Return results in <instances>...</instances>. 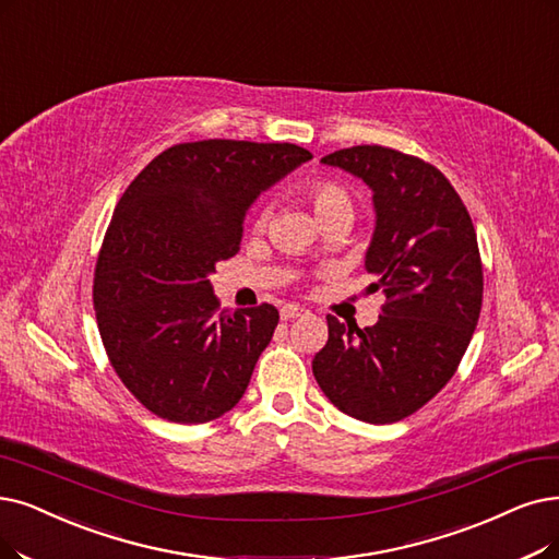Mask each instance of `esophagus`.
<instances>
[{"label":"esophagus","instance_id":"obj_1","mask_svg":"<svg viewBox=\"0 0 559 559\" xmlns=\"http://www.w3.org/2000/svg\"><path fill=\"white\" fill-rule=\"evenodd\" d=\"M309 311L305 307H298V305H284L280 309V317L282 321H292V319H300V317H307Z\"/></svg>","mask_w":559,"mask_h":559}]
</instances>
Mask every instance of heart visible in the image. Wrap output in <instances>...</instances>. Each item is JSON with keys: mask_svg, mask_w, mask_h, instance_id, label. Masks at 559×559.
<instances>
[{"mask_svg": "<svg viewBox=\"0 0 559 559\" xmlns=\"http://www.w3.org/2000/svg\"><path fill=\"white\" fill-rule=\"evenodd\" d=\"M309 199H311V206H314L319 217L325 213H332V211H340V209H350L348 192L334 181H317L309 188ZM263 222H265V215L259 217V225H263Z\"/></svg>", "mask_w": 559, "mask_h": 559, "instance_id": "obj_1", "label": "heart"}]
</instances>
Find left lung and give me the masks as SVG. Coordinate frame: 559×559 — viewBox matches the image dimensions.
<instances>
[{"label": "left lung", "instance_id": "obj_1", "mask_svg": "<svg viewBox=\"0 0 559 559\" xmlns=\"http://www.w3.org/2000/svg\"><path fill=\"white\" fill-rule=\"evenodd\" d=\"M321 163L373 190L376 231L365 265L385 305L365 330L328 317V342L311 371L342 413L392 424L450 383L473 340L484 298L475 225L444 174L417 155L362 144Z\"/></svg>", "mask_w": 559, "mask_h": 559}]
</instances>
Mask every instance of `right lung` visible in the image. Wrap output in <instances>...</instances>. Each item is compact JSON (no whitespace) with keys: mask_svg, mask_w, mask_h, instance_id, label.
Returning <instances> with one entry per match:
<instances>
[{"mask_svg":"<svg viewBox=\"0 0 559 559\" xmlns=\"http://www.w3.org/2000/svg\"><path fill=\"white\" fill-rule=\"evenodd\" d=\"M309 158L288 142H183L121 194L96 261L94 307L109 365L153 415L204 424L248 390L280 311L219 309L209 275L238 254L259 192Z\"/></svg>","mask_w":559,"mask_h":559,"instance_id":"right-lung-1","label":"right lung"}]
</instances>
